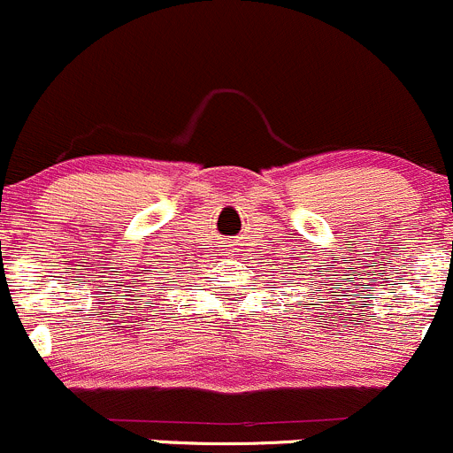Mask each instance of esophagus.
Segmentation results:
<instances>
[{
    "mask_svg": "<svg viewBox=\"0 0 453 453\" xmlns=\"http://www.w3.org/2000/svg\"><path fill=\"white\" fill-rule=\"evenodd\" d=\"M231 246H237V244H231Z\"/></svg>",
    "mask_w": 453,
    "mask_h": 453,
    "instance_id": "1",
    "label": "esophagus"
}]
</instances>
